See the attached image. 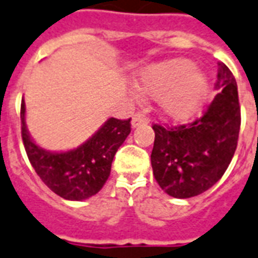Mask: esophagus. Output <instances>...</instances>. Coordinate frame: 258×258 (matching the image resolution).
I'll list each match as a JSON object with an SVG mask.
<instances>
[{
	"label": "esophagus",
	"instance_id": "esophagus-1",
	"mask_svg": "<svg viewBox=\"0 0 258 258\" xmlns=\"http://www.w3.org/2000/svg\"><path fill=\"white\" fill-rule=\"evenodd\" d=\"M149 122V118L146 117V114L144 112H139L136 113L133 118H132V126L133 127H137L140 125H144V123H148Z\"/></svg>",
	"mask_w": 258,
	"mask_h": 258
}]
</instances>
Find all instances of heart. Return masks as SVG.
<instances>
[{"mask_svg": "<svg viewBox=\"0 0 258 258\" xmlns=\"http://www.w3.org/2000/svg\"><path fill=\"white\" fill-rule=\"evenodd\" d=\"M195 65L187 59H172L157 63L142 72L140 89L152 97H162L161 108L173 119H186L199 109L207 81L195 73Z\"/></svg>", "mask_w": 258, "mask_h": 258, "instance_id": "b5f03b06", "label": "heart"}]
</instances>
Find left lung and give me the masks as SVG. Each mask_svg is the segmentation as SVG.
I'll return each instance as SVG.
<instances>
[{"mask_svg": "<svg viewBox=\"0 0 258 258\" xmlns=\"http://www.w3.org/2000/svg\"><path fill=\"white\" fill-rule=\"evenodd\" d=\"M216 88L221 92L193 122L170 127L153 125V176L172 197L189 199L208 190L233 158L241 109L236 80L224 62H218Z\"/></svg>", "mask_w": 258, "mask_h": 258, "instance_id": "1", "label": "left lung"}]
</instances>
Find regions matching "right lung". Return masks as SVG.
<instances>
[{
	"label": "right lung",
	"mask_w": 258,
	"mask_h": 258,
	"mask_svg": "<svg viewBox=\"0 0 258 258\" xmlns=\"http://www.w3.org/2000/svg\"><path fill=\"white\" fill-rule=\"evenodd\" d=\"M131 119L109 118L77 149L50 153L30 139L25 125V102H21V136L29 161L50 190L71 201L89 199L102 189L114 154L131 133Z\"/></svg>",
	"instance_id": "add662e5"
}]
</instances>
